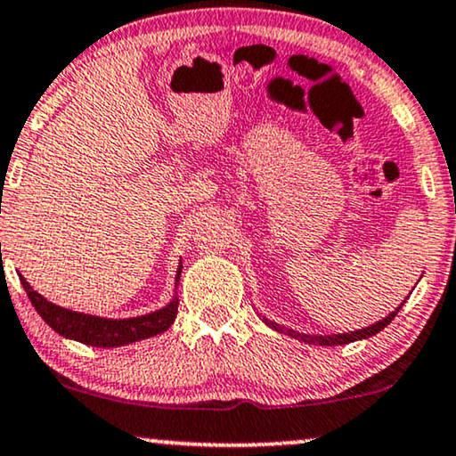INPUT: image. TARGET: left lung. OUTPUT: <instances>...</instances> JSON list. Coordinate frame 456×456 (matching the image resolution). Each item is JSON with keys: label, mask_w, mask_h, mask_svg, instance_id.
Returning a JSON list of instances; mask_svg holds the SVG:
<instances>
[{"label": "left lung", "mask_w": 456, "mask_h": 456, "mask_svg": "<svg viewBox=\"0 0 456 456\" xmlns=\"http://www.w3.org/2000/svg\"><path fill=\"white\" fill-rule=\"evenodd\" d=\"M405 302V300H403ZM403 302H401V305L393 310L391 314L388 316H385V319L382 321H379V322H374V325H370V327H366V329H360V331H349V333H341V335H327V338H322V335H319V338H316V335H302V333H296V331H292V329H286V327H281V325H277V322H273V321H267L265 319V322L269 327H273L275 331H280V333H286V335H289V338H296V339H300V341H306V343H319V346H346V343H352V341H358V339H366V338H372V335H376L379 331H382V329H385L388 322H391L395 316H397V313L401 310V306H403Z\"/></svg>", "instance_id": "obj_1"}]
</instances>
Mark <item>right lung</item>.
I'll list each match as a JSON object with an SVG mask.
<instances>
[{"mask_svg": "<svg viewBox=\"0 0 456 456\" xmlns=\"http://www.w3.org/2000/svg\"><path fill=\"white\" fill-rule=\"evenodd\" d=\"M181 267L183 265H179V272H176V281H179ZM20 281H22V288L28 294L32 306H35L37 313L43 316V321L47 322L53 331H57L68 339L80 341L84 346L117 347L154 338V335L167 331L176 319V313H179V300L175 296L170 305L156 310V313L134 316V319H102V316L76 313V310L53 305V302L35 292L22 275H20Z\"/></svg>", "mask_w": 456, "mask_h": 456, "instance_id": "right-lung-1", "label": "right lung"}]
</instances>
